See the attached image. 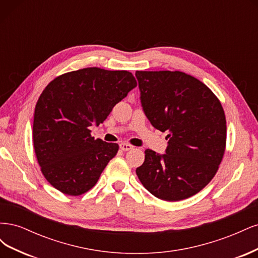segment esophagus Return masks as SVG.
Returning <instances> with one entry per match:
<instances>
[{
  "label": "esophagus",
  "instance_id": "1",
  "mask_svg": "<svg viewBox=\"0 0 258 258\" xmlns=\"http://www.w3.org/2000/svg\"><path fill=\"white\" fill-rule=\"evenodd\" d=\"M119 147H120V150L123 151V152L130 151V150H132V148H134V146H132L131 144H128V143H121V144L119 145Z\"/></svg>",
  "mask_w": 258,
  "mask_h": 258
}]
</instances>
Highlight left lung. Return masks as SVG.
<instances>
[{"label":"left lung","mask_w":258,"mask_h":258,"mask_svg":"<svg viewBox=\"0 0 258 258\" xmlns=\"http://www.w3.org/2000/svg\"><path fill=\"white\" fill-rule=\"evenodd\" d=\"M144 113L168 131L166 154L145 151L136 172L145 188L166 201L189 198L216 174L226 147V117L220 100L196 77L179 71H137Z\"/></svg>","instance_id":"1"}]
</instances>
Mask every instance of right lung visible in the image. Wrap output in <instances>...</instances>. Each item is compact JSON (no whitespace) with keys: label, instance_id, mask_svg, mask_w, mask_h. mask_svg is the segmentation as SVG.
Listing matches in <instances>:
<instances>
[{"label":"right lung","instance_id":"add662e5","mask_svg":"<svg viewBox=\"0 0 258 258\" xmlns=\"http://www.w3.org/2000/svg\"><path fill=\"white\" fill-rule=\"evenodd\" d=\"M128 71L85 68L59 75L38 98L33 120V146L48 183L69 196L91 189L118 144L91 137L113 107L137 87Z\"/></svg>","mask_w":258,"mask_h":258}]
</instances>
